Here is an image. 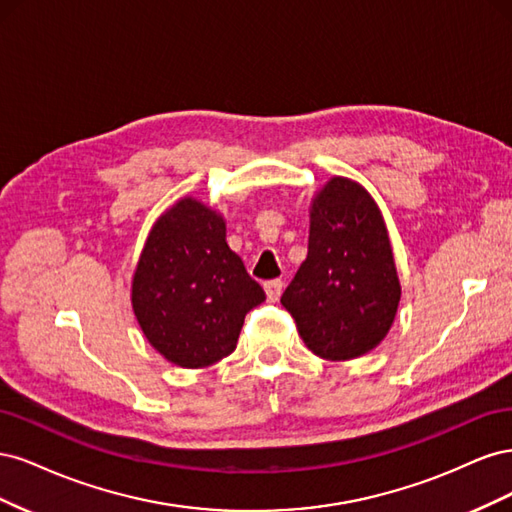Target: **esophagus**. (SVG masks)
I'll list each match as a JSON object with an SVG mask.
<instances>
[{"instance_id":"obj_1","label":"esophagus","mask_w":512,"mask_h":512,"mask_svg":"<svg viewBox=\"0 0 512 512\" xmlns=\"http://www.w3.org/2000/svg\"><path fill=\"white\" fill-rule=\"evenodd\" d=\"M282 288H284V282H282V280H269V282H265V292H267V299H269L271 303H275L277 299H280Z\"/></svg>"}]
</instances>
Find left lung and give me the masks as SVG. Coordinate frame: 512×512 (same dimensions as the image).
<instances>
[{
    "instance_id": "1",
    "label": "left lung",
    "mask_w": 512,
    "mask_h": 512,
    "mask_svg": "<svg viewBox=\"0 0 512 512\" xmlns=\"http://www.w3.org/2000/svg\"><path fill=\"white\" fill-rule=\"evenodd\" d=\"M401 288L382 215L359 183L331 179L316 196L307 258L282 294L305 346L356 359L389 333Z\"/></svg>"
}]
</instances>
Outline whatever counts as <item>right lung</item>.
<instances>
[{
  "label": "right lung",
  "instance_id": "1",
  "mask_svg": "<svg viewBox=\"0 0 512 512\" xmlns=\"http://www.w3.org/2000/svg\"><path fill=\"white\" fill-rule=\"evenodd\" d=\"M265 299L209 207L183 198L149 232L132 305L149 344L170 363H218L237 348L245 314Z\"/></svg>",
  "mask_w": 512,
  "mask_h": 512
}]
</instances>
